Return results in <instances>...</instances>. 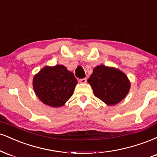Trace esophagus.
<instances>
[{
	"instance_id": "34e87169",
	"label": "esophagus",
	"mask_w": 157,
	"mask_h": 157,
	"mask_svg": "<svg viewBox=\"0 0 157 157\" xmlns=\"http://www.w3.org/2000/svg\"><path fill=\"white\" fill-rule=\"evenodd\" d=\"M86 81H87V79H86V78L80 79V82H81V83H86Z\"/></svg>"
}]
</instances>
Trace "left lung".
Returning a JSON list of instances; mask_svg holds the SVG:
<instances>
[{"label":"left lung","instance_id":"left-lung-1","mask_svg":"<svg viewBox=\"0 0 157 157\" xmlns=\"http://www.w3.org/2000/svg\"><path fill=\"white\" fill-rule=\"evenodd\" d=\"M97 98L109 105H116L125 98L130 89V82L121 71L107 66H97L88 80Z\"/></svg>","mask_w":157,"mask_h":157}]
</instances>
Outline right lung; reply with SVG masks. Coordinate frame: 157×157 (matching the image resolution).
Instances as JSON below:
<instances>
[{
	"label": "right lung",
	"instance_id": "right-lung-1",
	"mask_svg": "<svg viewBox=\"0 0 157 157\" xmlns=\"http://www.w3.org/2000/svg\"><path fill=\"white\" fill-rule=\"evenodd\" d=\"M76 77L63 65L46 66L34 77L33 87L40 100L52 107L63 105L73 95Z\"/></svg>",
	"mask_w": 157,
	"mask_h": 157
}]
</instances>
